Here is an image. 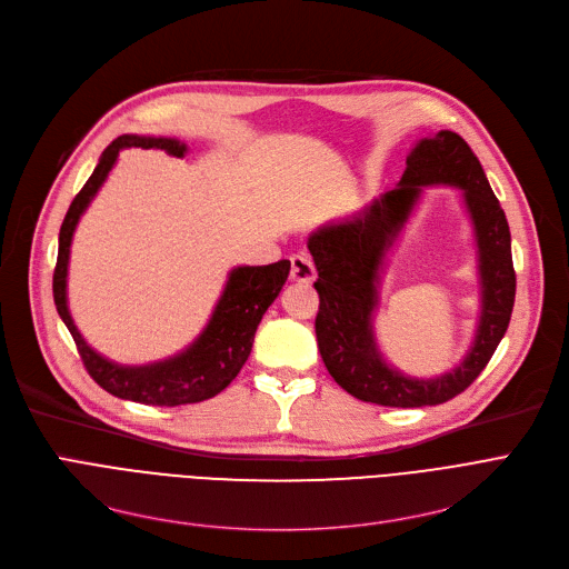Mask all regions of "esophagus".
<instances>
[{"label": "esophagus", "instance_id": "esophagus-1", "mask_svg": "<svg viewBox=\"0 0 569 569\" xmlns=\"http://www.w3.org/2000/svg\"><path fill=\"white\" fill-rule=\"evenodd\" d=\"M316 279V267L309 253H297L290 258V281L311 283Z\"/></svg>", "mask_w": 569, "mask_h": 569}]
</instances>
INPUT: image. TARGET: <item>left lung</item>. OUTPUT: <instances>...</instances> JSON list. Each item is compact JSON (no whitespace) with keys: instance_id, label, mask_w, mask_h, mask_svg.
<instances>
[{"instance_id":"left-lung-1","label":"left lung","mask_w":569,"mask_h":569,"mask_svg":"<svg viewBox=\"0 0 569 569\" xmlns=\"http://www.w3.org/2000/svg\"><path fill=\"white\" fill-rule=\"evenodd\" d=\"M425 186H457L476 232L481 274V318L471 350L452 371L436 379H410L383 362L372 335L379 272ZM320 295L316 339L330 376L355 399L390 406H438L461 395L485 371L512 318L517 274L512 237L489 179L468 142L455 131L422 138L406 159L397 189L360 212L322 223L307 242Z\"/></svg>"}]
</instances>
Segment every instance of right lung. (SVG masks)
Here are the masks:
<instances>
[{
  "instance_id": "1",
  "label": "right lung",
  "mask_w": 569,
  "mask_h": 569,
  "mask_svg": "<svg viewBox=\"0 0 569 569\" xmlns=\"http://www.w3.org/2000/svg\"><path fill=\"white\" fill-rule=\"evenodd\" d=\"M142 147V149H163L166 154L182 159L187 154V144L177 138H154V136H119L112 140L101 154L92 177L73 198L69 212L64 217L62 230H59V251L52 274V295L59 318L64 320L69 332L78 346L82 365L106 392L117 399H129L144 406H184L198 403L217 397L221 390L234 380L239 369L244 367L251 355L253 337L264 311L272 305L290 272V260H279L272 264L258 267H234L228 274L226 288L209 318L200 337L182 352L168 360L124 367L106 360L94 348H89L69 313L67 305V274H69V253L76 226L89 202L94 200L103 187L108 172L112 170L119 149Z\"/></svg>"
}]
</instances>
